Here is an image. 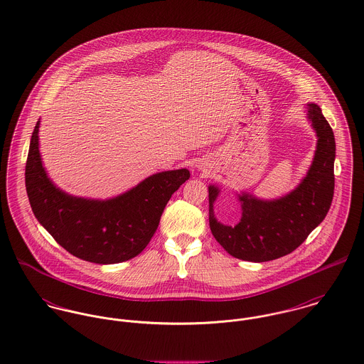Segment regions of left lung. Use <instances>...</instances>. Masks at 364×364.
<instances>
[{"mask_svg": "<svg viewBox=\"0 0 364 364\" xmlns=\"http://www.w3.org/2000/svg\"><path fill=\"white\" fill-rule=\"evenodd\" d=\"M307 117L318 137L317 150L306 178L294 192L277 200L239 195L242 218L235 227H228L214 217L213 204L220 191L208 186L210 228L233 257L263 263L287 256L326 218L335 186V137L317 104H307Z\"/></svg>", "mask_w": 364, "mask_h": 364, "instance_id": "1", "label": "left lung"}]
</instances>
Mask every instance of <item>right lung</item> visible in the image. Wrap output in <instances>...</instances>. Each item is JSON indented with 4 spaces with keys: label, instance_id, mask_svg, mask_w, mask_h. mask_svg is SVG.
Here are the masks:
<instances>
[{
    "label": "right lung",
    "instance_id": "add662e5",
    "mask_svg": "<svg viewBox=\"0 0 364 364\" xmlns=\"http://www.w3.org/2000/svg\"><path fill=\"white\" fill-rule=\"evenodd\" d=\"M186 168L154 173L109 200L73 198L54 186L38 151V122L26 161V192L37 221L66 252L97 264L136 257L149 245L168 200L189 179Z\"/></svg>",
    "mask_w": 364,
    "mask_h": 364
}]
</instances>
